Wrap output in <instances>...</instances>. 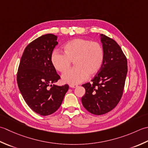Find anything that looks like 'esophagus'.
<instances>
[{"label": "esophagus", "mask_w": 148, "mask_h": 148, "mask_svg": "<svg viewBox=\"0 0 148 148\" xmlns=\"http://www.w3.org/2000/svg\"><path fill=\"white\" fill-rule=\"evenodd\" d=\"M70 87H72V88H75V87H77L78 86L77 85H75V84H70Z\"/></svg>", "instance_id": "obj_1"}]
</instances>
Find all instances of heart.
I'll return each instance as SVG.
<instances>
[{"instance_id":"1","label":"heart","mask_w":148,"mask_h":148,"mask_svg":"<svg viewBox=\"0 0 148 148\" xmlns=\"http://www.w3.org/2000/svg\"><path fill=\"white\" fill-rule=\"evenodd\" d=\"M64 54L57 51L50 57L53 67L59 72H65L74 62L76 67L62 75L64 82L77 84L86 80L89 75L94 76L103 66L105 52L101 43L84 38H77L63 46Z\"/></svg>"}]
</instances>
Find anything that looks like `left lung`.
Returning a JSON list of instances; mask_svg holds the SVG:
<instances>
[{
    "instance_id": "obj_1",
    "label": "left lung",
    "mask_w": 148,
    "mask_h": 148,
    "mask_svg": "<svg viewBox=\"0 0 148 148\" xmlns=\"http://www.w3.org/2000/svg\"><path fill=\"white\" fill-rule=\"evenodd\" d=\"M101 41L105 52L103 66L91 80L82 86L86 94L83 106L95 115L105 114L116 107L122 97L128 71L127 59L119 45L104 34Z\"/></svg>"
}]
</instances>
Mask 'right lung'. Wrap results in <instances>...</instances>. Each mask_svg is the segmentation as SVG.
<instances>
[{
  "mask_svg": "<svg viewBox=\"0 0 148 148\" xmlns=\"http://www.w3.org/2000/svg\"><path fill=\"white\" fill-rule=\"evenodd\" d=\"M52 34L43 35L24 50L17 72V84L24 100L36 113L49 116L61 106L69 86L52 85L61 77L50 57L58 44Z\"/></svg>",
  "mask_w": 148,
  "mask_h": 148,
  "instance_id": "obj_1",
  "label": "right lung"
}]
</instances>
